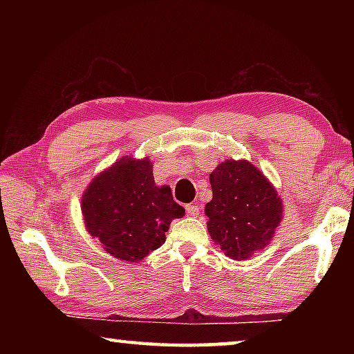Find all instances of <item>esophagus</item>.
Masks as SVG:
<instances>
[{"instance_id":"esophagus-1","label":"esophagus","mask_w":354,"mask_h":354,"mask_svg":"<svg viewBox=\"0 0 354 354\" xmlns=\"http://www.w3.org/2000/svg\"><path fill=\"white\" fill-rule=\"evenodd\" d=\"M185 211H187V215H198L200 206L198 205H187L185 206Z\"/></svg>"}]
</instances>
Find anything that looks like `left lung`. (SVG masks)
I'll return each mask as SVG.
<instances>
[{
  "label": "left lung",
  "instance_id": "1",
  "mask_svg": "<svg viewBox=\"0 0 354 354\" xmlns=\"http://www.w3.org/2000/svg\"><path fill=\"white\" fill-rule=\"evenodd\" d=\"M207 231L231 259H248L270 243L283 220L277 189L248 160L226 159L209 175Z\"/></svg>",
  "mask_w": 354,
  "mask_h": 354
}]
</instances>
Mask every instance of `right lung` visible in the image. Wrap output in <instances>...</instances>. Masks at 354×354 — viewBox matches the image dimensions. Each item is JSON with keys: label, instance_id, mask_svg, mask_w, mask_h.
I'll return each instance as SVG.
<instances>
[{"label": "right lung", "instance_id": "1", "mask_svg": "<svg viewBox=\"0 0 354 354\" xmlns=\"http://www.w3.org/2000/svg\"><path fill=\"white\" fill-rule=\"evenodd\" d=\"M81 211L88 234L123 262H139L158 250L171 220L184 215L169 185H156L149 159L131 156L92 179Z\"/></svg>", "mask_w": 354, "mask_h": 354}]
</instances>
